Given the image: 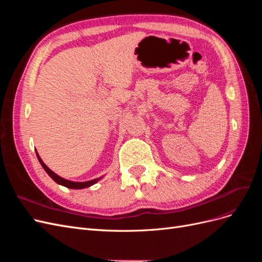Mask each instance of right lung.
<instances>
[{
	"mask_svg": "<svg viewBox=\"0 0 262 262\" xmlns=\"http://www.w3.org/2000/svg\"><path fill=\"white\" fill-rule=\"evenodd\" d=\"M36 155H37V157H38L39 163L41 164L42 168L46 170V172L48 173V175H49L55 182H57V184H59V185H61V186H64V187H67V188H70V189H83V188H87V187H91V186L96 184V182H97L98 180H100V178H101V177H100V178H96V179H93V180H90V181H84V182L70 181V180H68V179H64V178H62V177L58 176L57 173L53 172V171L48 167V166H47V165L42 162L40 156H39V154H38L37 152H36Z\"/></svg>",
	"mask_w": 262,
	"mask_h": 262,
	"instance_id": "right-lung-1",
	"label": "right lung"
}]
</instances>
